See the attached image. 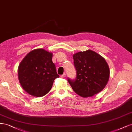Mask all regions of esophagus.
Returning <instances> with one entry per match:
<instances>
[{
	"label": "esophagus",
	"mask_w": 132,
	"mask_h": 132,
	"mask_svg": "<svg viewBox=\"0 0 132 132\" xmlns=\"http://www.w3.org/2000/svg\"><path fill=\"white\" fill-rule=\"evenodd\" d=\"M66 77V74L64 73V74H63V75H61V77L62 78H65Z\"/></svg>",
	"instance_id": "esophagus-1"
}]
</instances>
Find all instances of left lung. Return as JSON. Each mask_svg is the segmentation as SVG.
Masks as SVG:
<instances>
[{
  "instance_id": "8db88e82",
  "label": "left lung",
  "mask_w": 132,
  "mask_h": 132,
  "mask_svg": "<svg viewBox=\"0 0 132 132\" xmlns=\"http://www.w3.org/2000/svg\"><path fill=\"white\" fill-rule=\"evenodd\" d=\"M77 71L75 80L68 81L75 93L83 97H91L105 88L110 77L105 59L91 50L79 52L73 55Z\"/></svg>"
}]
</instances>
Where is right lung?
<instances>
[{
    "mask_svg": "<svg viewBox=\"0 0 132 132\" xmlns=\"http://www.w3.org/2000/svg\"><path fill=\"white\" fill-rule=\"evenodd\" d=\"M52 55L44 49H36L28 53L20 63L19 80L29 94L43 96L50 91L54 80L59 77L52 62Z\"/></svg>",
    "mask_w": 132,
    "mask_h": 132,
    "instance_id": "right-lung-1",
    "label": "right lung"
}]
</instances>
